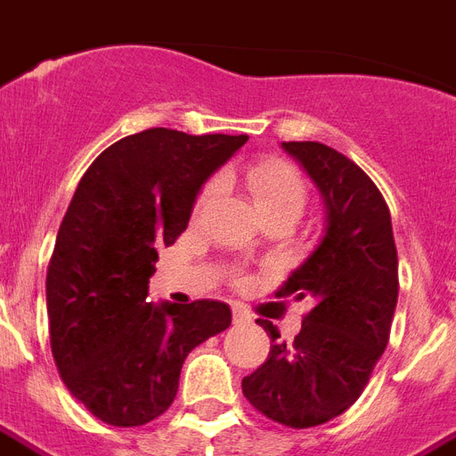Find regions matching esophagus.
<instances>
[{
  "label": "esophagus",
  "instance_id": "obj_1",
  "mask_svg": "<svg viewBox=\"0 0 456 456\" xmlns=\"http://www.w3.org/2000/svg\"><path fill=\"white\" fill-rule=\"evenodd\" d=\"M232 314H234V323L236 325H246V323H250V321H253L250 312H248V309L243 305H234V306H232Z\"/></svg>",
  "mask_w": 456,
  "mask_h": 456
}]
</instances>
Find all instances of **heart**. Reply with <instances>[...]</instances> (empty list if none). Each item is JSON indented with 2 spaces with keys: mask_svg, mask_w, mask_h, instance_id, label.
Instances as JSON below:
<instances>
[{
  "mask_svg": "<svg viewBox=\"0 0 456 456\" xmlns=\"http://www.w3.org/2000/svg\"><path fill=\"white\" fill-rule=\"evenodd\" d=\"M246 187L253 196L260 216H265V213H290V216L299 217L305 213L306 201H309V184L302 177V173L281 159H269V161L250 166L246 170ZM217 190H220L217 180L203 187L199 199H196V216L216 199Z\"/></svg>",
  "mask_w": 456,
  "mask_h": 456,
  "instance_id": "obj_1",
  "label": "heart"
}]
</instances>
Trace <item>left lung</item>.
Listing matches in <instances>:
<instances>
[{"instance_id":"left-lung-1","label":"left lung","mask_w":456,"mask_h":456,"mask_svg":"<svg viewBox=\"0 0 456 456\" xmlns=\"http://www.w3.org/2000/svg\"><path fill=\"white\" fill-rule=\"evenodd\" d=\"M325 203V234L276 295L312 297L290 344L272 321L269 356L243 377L257 412L290 428L335 419L362 394L391 335L398 302V253L382 191L351 159L321 142H283Z\"/></svg>"}]
</instances>
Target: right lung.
<instances>
[{"instance_id":"add662e5","label":"right lung","mask_w":456,"mask_h":456,"mask_svg":"<svg viewBox=\"0 0 456 456\" xmlns=\"http://www.w3.org/2000/svg\"><path fill=\"white\" fill-rule=\"evenodd\" d=\"M248 135L150 128L110 144L79 180L46 272L51 351L69 394L110 427L170 408L190 351L227 330L224 302H147L157 248L187 229L203 183Z\"/></svg>"}]
</instances>
